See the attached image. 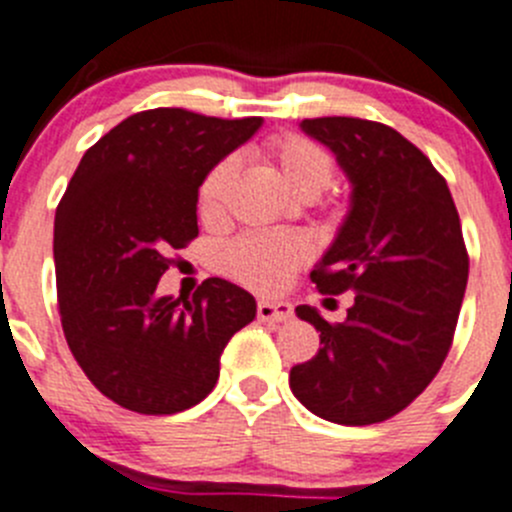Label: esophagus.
I'll use <instances>...</instances> for the list:
<instances>
[{"label":"esophagus","mask_w":512,"mask_h":512,"mask_svg":"<svg viewBox=\"0 0 512 512\" xmlns=\"http://www.w3.org/2000/svg\"><path fill=\"white\" fill-rule=\"evenodd\" d=\"M257 318L267 323H285L293 318V305L285 303V300H278V303L260 300V303H257Z\"/></svg>","instance_id":"1"}]
</instances>
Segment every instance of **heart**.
I'll return each mask as SVG.
<instances>
[{
  "label": "heart",
  "instance_id": "1",
  "mask_svg": "<svg viewBox=\"0 0 512 512\" xmlns=\"http://www.w3.org/2000/svg\"><path fill=\"white\" fill-rule=\"evenodd\" d=\"M262 159L285 189L300 199H315L331 184L333 159L321 143L298 133L272 136L262 143ZM237 161L222 159L209 169L199 184V212L204 219H219L227 207ZM310 257V247L293 232H250L242 234L222 255L224 270L234 280L260 293H278L293 278V272Z\"/></svg>",
  "mask_w": 512,
  "mask_h": 512
}]
</instances>
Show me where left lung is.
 <instances>
[{
  "label": "left lung",
  "mask_w": 512,
  "mask_h": 512,
  "mask_svg": "<svg viewBox=\"0 0 512 512\" xmlns=\"http://www.w3.org/2000/svg\"><path fill=\"white\" fill-rule=\"evenodd\" d=\"M300 128L331 148L351 184L346 219L310 278L323 295L351 290L353 305L333 326L313 305L295 308L323 346L290 369V389L328 422H384L450 351L470 272L460 214L432 161L394 128L346 116Z\"/></svg>",
  "instance_id": "1"
}]
</instances>
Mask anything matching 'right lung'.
Here are the masks:
<instances>
[{
  "mask_svg": "<svg viewBox=\"0 0 512 512\" xmlns=\"http://www.w3.org/2000/svg\"><path fill=\"white\" fill-rule=\"evenodd\" d=\"M262 118L184 108L133 113L85 151L55 214L62 331L95 389L138 414L194 407L219 379L234 333L255 321L240 285L204 280L191 298L156 293L199 234V184Z\"/></svg>",
  "mask_w": 512,
  "mask_h": 512,
  "instance_id": "1",
  "label": "right lung"
}]
</instances>
